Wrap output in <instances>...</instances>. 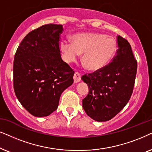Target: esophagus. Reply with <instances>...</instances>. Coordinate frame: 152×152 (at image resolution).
<instances>
[{
    "label": "esophagus",
    "mask_w": 152,
    "mask_h": 152,
    "mask_svg": "<svg viewBox=\"0 0 152 152\" xmlns=\"http://www.w3.org/2000/svg\"><path fill=\"white\" fill-rule=\"evenodd\" d=\"M74 83H78L81 80V74L80 73H78V72H75V74L74 75Z\"/></svg>",
    "instance_id": "esophagus-1"
}]
</instances>
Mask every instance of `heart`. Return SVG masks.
Segmentation results:
<instances>
[{
    "mask_svg": "<svg viewBox=\"0 0 152 152\" xmlns=\"http://www.w3.org/2000/svg\"><path fill=\"white\" fill-rule=\"evenodd\" d=\"M72 43L62 41L59 48L66 62L82 60L88 70L98 71L111 62L117 52V43L113 37L98 32H80L70 37Z\"/></svg>",
    "mask_w": 152,
    "mask_h": 152,
    "instance_id": "b5f03b06",
    "label": "heart"
}]
</instances>
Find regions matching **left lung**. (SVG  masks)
<instances>
[{
    "label": "left lung",
    "instance_id": "1",
    "mask_svg": "<svg viewBox=\"0 0 152 152\" xmlns=\"http://www.w3.org/2000/svg\"><path fill=\"white\" fill-rule=\"evenodd\" d=\"M116 56L102 69L86 74L81 79L89 93L83 99L87 115L97 122H106L118 114L130 99L137 72V61L126 39L117 36Z\"/></svg>",
    "mask_w": 152,
    "mask_h": 152
}]
</instances>
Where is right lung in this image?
Wrapping results in <instances>:
<instances>
[{"mask_svg": "<svg viewBox=\"0 0 152 152\" xmlns=\"http://www.w3.org/2000/svg\"><path fill=\"white\" fill-rule=\"evenodd\" d=\"M62 31V25L42 26L24 37L15 53V94L24 108L35 117L48 116L55 111L60 95L74 83V72L60 56Z\"/></svg>", "mask_w": 152, "mask_h": 152, "instance_id": "1", "label": "right lung"}]
</instances>
